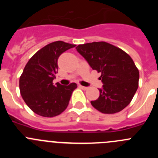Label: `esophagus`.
Listing matches in <instances>:
<instances>
[{
  "instance_id": "esophagus-1",
  "label": "esophagus",
  "mask_w": 158,
  "mask_h": 158,
  "mask_svg": "<svg viewBox=\"0 0 158 158\" xmlns=\"http://www.w3.org/2000/svg\"><path fill=\"white\" fill-rule=\"evenodd\" d=\"M79 87H80L81 89H83V90H87V89H88V87H85V86L79 85Z\"/></svg>"
}]
</instances>
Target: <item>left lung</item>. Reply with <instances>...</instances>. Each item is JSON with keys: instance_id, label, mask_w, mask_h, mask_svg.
Instances as JSON below:
<instances>
[{"instance_id": "8db88e82", "label": "left lung", "mask_w": 158, "mask_h": 158, "mask_svg": "<svg viewBox=\"0 0 158 158\" xmlns=\"http://www.w3.org/2000/svg\"><path fill=\"white\" fill-rule=\"evenodd\" d=\"M92 67L101 73L104 85L100 96L91 101L96 110L114 114L124 109L133 99L139 87V71L129 54L106 42L81 44L76 47Z\"/></svg>"}]
</instances>
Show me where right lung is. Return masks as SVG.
Instances as JSON below:
<instances>
[{
	"label": "right lung",
	"mask_w": 158,
	"mask_h": 158,
	"mask_svg": "<svg viewBox=\"0 0 158 158\" xmlns=\"http://www.w3.org/2000/svg\"><path fill=\"white\" fill-rule=\"evenodd\" d=\"M62 41L49 43L30 58L19 77L22 98L32 111L43 117H54L66 109L76 83L64 86L56 78L58 59L65 51L74 47Z\"/></svg>",
	"instance_id": "obj_1"
}]
</instances>
